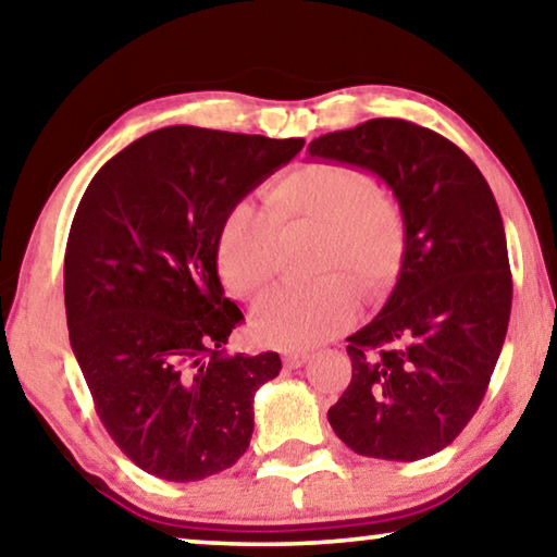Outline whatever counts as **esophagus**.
I'll return each mask as SVG.
<instances>
[{"label":"esophagus","mask_w":557,"mask_h":557,"mask_svg":"<svg viewBox=\"0 0 557 557\" xmlns=\"http://www.w3.org/2000/svg\"><path fill=\"white\" fill-rule=\"evenodd\" d=\"M307 360H310V352H285V358H282L285 368H302Z\"/></svg>","instance_id":"obj_1"}]
</instances>
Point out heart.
Returning a JSON list of instances; mask_svg holds the SVG:
<instances>
[{"mask_svg": "<svg viewBox=\"0 0 557 557\" xmlns=\"http://www.w3.org/2000/svg\"><path fill=\"white\" fill-rule=\"evenodd\" d=\"M295 227L318 232L310 264L314 277L345 271L364 295H377L400 268L405 222L397 199L352 164L307 162L264 189L262 212L237 205L222 222L218 268L232 293L252 300L272 285L277 275L275 232ZM346 278L326 275L264 297L250 318L257 343L302 350L345 330L358 307L351 278Z\"/></svg>", "mask_w": 557, "mask_h": 557, "instance_id": "heart-1", "label": "heart"}]
</instances>
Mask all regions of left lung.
I'll use <instances>...</instances> for the list:
<instances>
[{
  "instance_id": "1",
  "label": "left lung",
  "mask_w": 557,
  "mask_h": 557,
  "mask_svg": "<svg viewBox=\"0 0 557 557\" xmlns=\"http://www.w3.org/2000/svg\"><path fill=\"white\" fill-rule=\"evenodd\" d=\"M307 152L375 174L405 222L397 285L347 337L352 380L327 420L364 458L422 460L462 433L500 358L512 305L500 210L475 162L420 124L368 120Z\"/></svg>"
}]
</instances>
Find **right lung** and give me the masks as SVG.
<instances>
[{"label":"right lung","instance_id":"obj_1","mask_svg":"<svg viewBox=\"0 0 557 557\" xmlns=\"http://www.w3.org/2000/svg\"><path fill=\"white\" fill-rule=\"evenodd\" d=\"M302 145L174 124L114 154L82 197L64 252L70 345L107 433L149 475L205 480L250 447L255 393L282 362L225 350L243 312L218 237Z\"/></svg>","mask_w":557,"mask_h":557}]
</instances>
